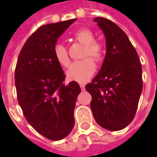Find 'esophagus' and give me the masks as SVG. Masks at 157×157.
Segmentation results:
<instances>
[{
	"mask_svg": "<svg viewBox=\"0 0 157 157\" xmlns=\"http://www.w3.org/2000/svg\"><path fill=\"white\" fill-rule=\"evenodd\" d=\"M80 86H81L82 91H84V90H85V85H84V84H80Z\"/></svg>",
	"mask_w": 157,
	"mask_h": 157,
	"instance_id": "34e87169",
	"label": "esophagus"
}]
</instances>
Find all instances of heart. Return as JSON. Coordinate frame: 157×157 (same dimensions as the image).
<instances>
[{"instance_id":"b5f03b06","label":"heart","mask_w":157,"mask_h":157,"mask_svg":"<svg viewBox=\"0 0 157 157\" xmlns=\"http://www.w3.org/2000/svg\"><path fill=\"white\" fill-rule=\"evenodd\" d=\"M74 39L85 45L84 57L90 56L96 61L101 60L102 58V46L95 42L94 35L88 29H81L74 34ZM54 55L56 61L62 66H68L70 64L68 53L65 46L57 44L54 47ZM96 71V65L92 59L86 58L75 61L72 64L67 71V77L71 81L85 83L89 81Z\"/></svg>"}]
</instances>
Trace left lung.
<instances>
[{
    "label": "left lung",
    "mask_w": 157,
    "mask_h": 157,
    "mask_svg": "<svg viewBox=\"0 0 157 157\" xmlns=\"http://www.w3.org/2000/svg\"><path fill=\"white\" fill-rule=\"evenodd\" d=\"M94 22L106 39V55L100 71L86 85L92 95L91 109L101 127L118 131L135 117L141 94L142 67L128 36L117 24L104 17Z\"/></svg>",
    "instance_id": "obj_1"
}]
</instances>
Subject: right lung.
Segmentation results:
<instances>
[{
  "mask_svg": "<svg viewBox=\"0 0 157 157\" xmlns=\"http://www.w3.org/2000/svg\"><path fill=\"white\" fill-rule=\"evenodd\" d=\"M75 19L40 27L29 37L17 59L15 86L17 100L29 124L52 140H62L75 124L74 109L81 92L76 82L65 85L54 47Z\"/></svg>",
  "mask_w": 157,
  "mask_h": 157,
  "instance_id": "obj_1",
  "label": "right lung"
}]
</instances>
